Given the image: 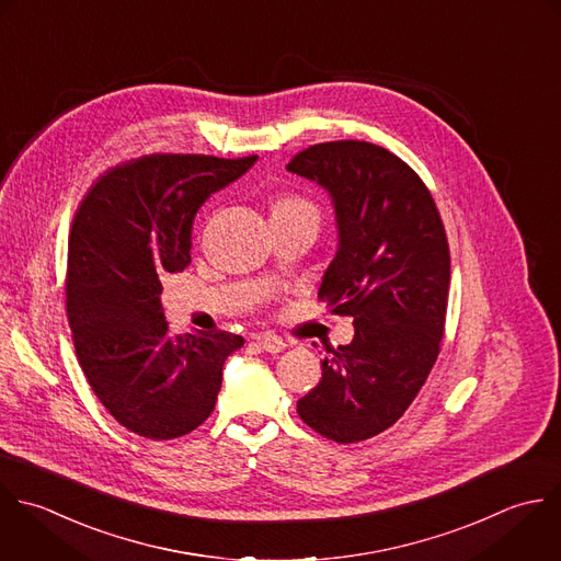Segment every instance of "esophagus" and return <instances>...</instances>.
<instances>
[{
    "label": "esophagus",
    "instance_id": "1",
    "mask_svg": "<svg viewBox=\"0 0 561 561\" xmlns=\"http://www.w3.org/2000/svg\"><path fill=\"white\" fill-rule=\"evenodd\" d=\"M257 343H260V347H262L264 352H268V354H279V352H284V350L288 347L284 339H279V336H273V334H266V336H262Z\"/></svg>",
    "mask_w": 561,
    "mask_h": 561
}]
</instances>
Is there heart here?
Wrapping results in <instances>:
<instances>
[{
	"mask_svg": "<svg viewBox=\"0 0 561 561\" xmlns=\"http://www.w3.org/2000/svg\"><path fill=\"white\" fill-rule=\"evenodd\" d=\"M290 209H314V207L308 201L297 198V196H284V198L275 201V205H273V214L275 211H290Z\"/></svg>",
	"mask_w": 561,
	"mask_h": 561,
	"instance_id": "1",
	"label": "heart"
}]
</instances>
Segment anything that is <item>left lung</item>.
Listing matches in <instances>:
<instances>
[{"mask_svg":"<svg viewBox=\"0 0 561 561\" xmlns=\"http://www.w3.org/2000/svg\"><path fill=\"white\" fill-rule=\"evenodd\" d=\"M286 170L332 196L339 249L319 299L356 328L350 345L328 350L321 382L297 413L332 442H365L404 415L439 356L450 288L446 229L417 172L382 146L314 144Z\"/></svg>","mask_w":561,"mask_h":561,"instance_id":"obj_1","label":"left lung"}]
</instances>
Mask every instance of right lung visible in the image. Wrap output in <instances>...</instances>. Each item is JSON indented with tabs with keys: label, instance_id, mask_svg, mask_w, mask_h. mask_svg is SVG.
Segmentation results:
<instances>
[{
	"label": "right lung",
	"instance_id": "add662e5",
	"mask_svg": "<svg viewBox=\"0 0 561 561\" xmlns=\"http://www.w3.org/2000/svg\"><path fill=\"white\" fill-rule=\"evenodd\" d=\"M257 154H144L102 174L82 198L67 249V319L102 407L130 433L168 442L214 411L231 332L172 334L161 282L190 266L198 207Z\"/></svg>",
	"mask_w": 561,
	"mask_h": 561
}]
</instances>
